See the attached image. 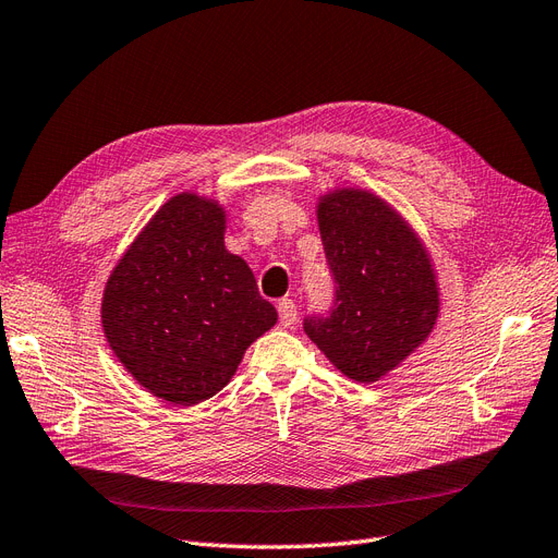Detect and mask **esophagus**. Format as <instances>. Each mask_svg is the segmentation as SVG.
I'll list each match as a JSON object with an SVG mask.
<instances>
[{
    "mask_svg": "<svg viewBox=\"0 0 558 558\" xmlns=\"http://www.w3.org/2000/svg\"><path fill=\"white\" fill-rule=\"evenodd\" d=\"M278 317L282 326H292L296 322V303L292 299L278 301Z\"/></svg>",
    "mask_w": 558,
    "mask_h": 558,
    "instance_id": "34e87169",
    "label": "esophagus"
}]
</instances>
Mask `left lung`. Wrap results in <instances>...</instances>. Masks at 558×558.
<instances>
[{"instance_id": "left-lung-1", "label": "left lung", "mask_w": 558, "mask_h": 558, "mask_svg": "<svg viewBox=\"0 0 558 558\" xmlns=\"http://www.w3.org/2000/svg\"><path fill=\"white\" fill-rule=\"evenodd\" d=\"M317 220L336 287L326 315H307L303 331L342 375L377 381L435 326V271L416 234L373 193L326 195Z\"/></svg>"}]
</instances>
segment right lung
Returning a JSON list of instances; mask_svg holds the SVG:
<instances>
[{"label": "right lung", "mask_w": 558, "mask_h": 558, "mask_svg": "<svg viewBox=\"0 0 558 558\" xmlns=\"http://www.w3.org/2000/svg\"><path fill=\"white\" fill-rule=\"evenodd\" d=\"M222 234L216 202L177 195L121 257L102 294L112 352L137 384L172 404L216 396L278 319Z\"/></svg>", "instance_id": "obj_1"}]
</instances>
